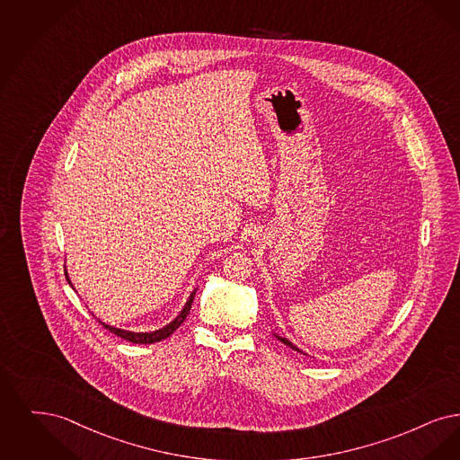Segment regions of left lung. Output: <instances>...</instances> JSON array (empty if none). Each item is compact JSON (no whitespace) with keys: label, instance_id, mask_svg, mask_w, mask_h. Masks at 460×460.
I'll list each match as a JSON object with an SVG mask.
<instances>
[{"label":"left lung","instance_id":"left-lung-1","mask_svg":"<svg viewBox=\"0 0 460 460\" xmlns=\"http://www.w3.org/2000/svg\"><path fill=\"white\" fill-rule=\"evenodd\" d=\"M277 339L280 340V341H283V343H285V345H288V347H290V349H294V350H297V352H300L299 349H297V347H296V345H294V343H292V341H288V340H287V339H281V337H279V335H277Z\"/></svg>","mask_w":460,"mask_h":460}]
</instances>
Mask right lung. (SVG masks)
I'll use <instances>...</instances> for the list:
<instances>
[{"mask_svg": "<svg viewBox=\"0 0 460 460\" xmlns=\"http://www.w3.org/2000/svg\"><path fill=\"white\" fill-rule=\"evenodd\" d=\"M65 277H66V280H68L66 271H65ZM68 283H70V280H68ZM194 297H196V290L190 294V297L187 300L185 307L180 311V314L175 318V320L172 321L170 324H166L164 328L156 330V332H151V333H134V332H125V330L115 328V326H110V324H104V323H102V326H104L106 330H110L111 333H115L117 337H120V339L123 340H128V341H132V343H155V341L168 339V337H170V335L179 328L180 324L185 321L187 314H189V311H190V307H192V300H194Z\"/></svg>", "mask_w": 460, "mask_h": 460, "instance_id": "obj_1", "label": "right lung"}]
</instances>
